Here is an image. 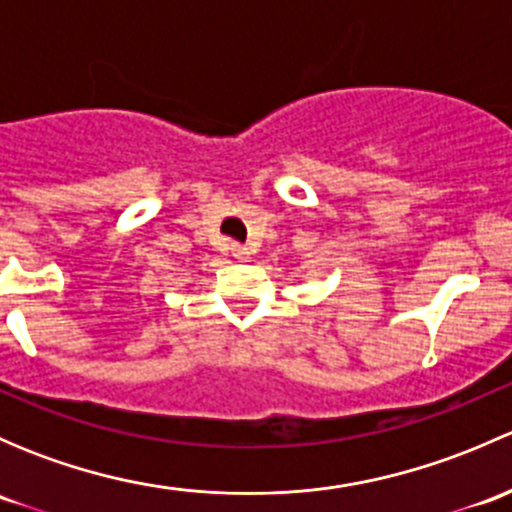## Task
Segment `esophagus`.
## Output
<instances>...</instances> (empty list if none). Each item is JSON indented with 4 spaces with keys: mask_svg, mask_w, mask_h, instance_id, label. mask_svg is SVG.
<instances>
[{
    "mask_svg": "<svg viewBox=\"0 0 512 512\" xmlns=\"http://www.w3.org/2000/svg\"><path fill=\"white\" fill-rule=\"evenodd\" d=\"M232 257H235V260H245V257H247L245 247H240V245H232Z\"/></svg>",
    "mask_w": 512,
    "mask_h": 512,
    "instance_id": "obj_1",
    "label": "esophagus"
}]
</instances>
